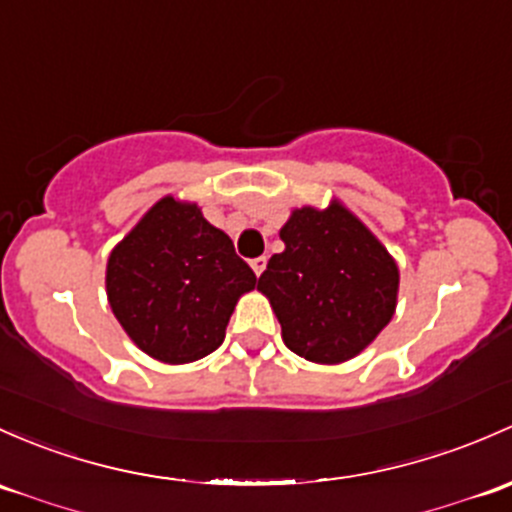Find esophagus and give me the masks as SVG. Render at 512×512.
Returning <instances> with one entry per match:
<instances>
[{
  "instance_id": "esophagus-1",
  "label": "esophagus",
  "mask_w": 512,
  "mask_h": 512,
  "mask_svg": "<svg viewBox=\"0 0 512 512\" xmlns=\"http://www.w3.org/2000/svg\"><path fill=\"white\" fill-rule=\"evenodd\" d=\"M250 267H252V272L257 274V277H260L262 272H265V267H267V257L262 255V257H255V260L250 262Z\"/></svg>"
}]
</instances>
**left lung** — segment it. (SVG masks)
<instances>
[{
	"label": "left lung",
	"instance_id": "obj_1",
	"mask_svg": "<svg viewBox=\"0 0 512 512\" xmlns=\"http://www.w3.org/2000/svg\"><path fill=\"white\" fill-rule=\"evenodd\" d=\"M284 250L257 279L282 341L311 363H346L390 324L400 270L387 247L338 198L294 208L279 230Z\"/></svg>",
	"mask_w": 512,
	"mask_h": 512
}]
</instances>
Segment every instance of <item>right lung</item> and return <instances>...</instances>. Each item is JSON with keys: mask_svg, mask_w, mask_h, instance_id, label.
Wrapping results in <instances>:
<instances>
[{"mask_svg": "<svg viewBox=\"0 0 512 512\" xmlns=\"http://www.w3.org/2000/svg\"><path fill=\"white\" fill-rule=\"evenodd\" d=\"M255 272L198 203L164 196L112 247L105 289L134 346L169 365L206 358Z\"/></svg>", "mask_w": 512, "mask_h": 512, "instance_id": "right-lung-1", "label": "right lung"}]
</instances>
